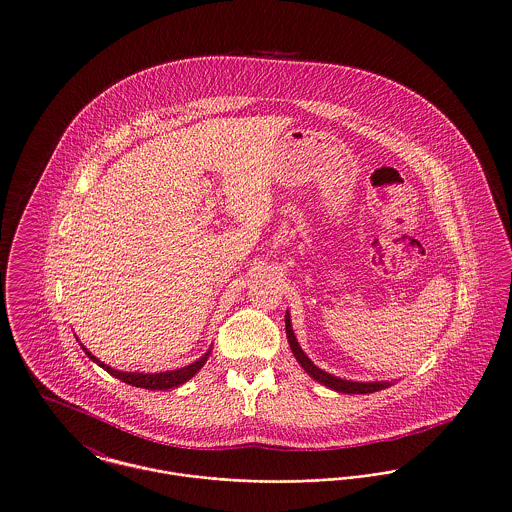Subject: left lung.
Returning <instances> with one entry per match:
<instances>
[{
  "instance_id": "left-lung-1",
  "label": "left lung",
  "mask_w": 512,
  "mask_h": 512,
  "mask_svg": "<svg viewBox=\"0 0 512 512\" xmlns=\"http://www.w3.org/2000/svg\"><path fill=\"white\" fill-rule=\"evenodd\" d=\"M286 336H288V343L292 349L293 357L297 359V363L303 366V370L317 380L318 384L330 388V390L340 391V393H374V391L386 390L393 386V382H353V380H343L338 378L322 368H318L301 349V345L297 343V338L293 334L292 318H290V311H286Z\"/></svg>"
}]
</instances>
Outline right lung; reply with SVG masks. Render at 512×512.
<instances>
[{
	"label": "right lung",
	"mask_w": 512,
	"mask_h": 512,
	"mask_svg": "<svg viewBox=\"0 0 512 512\" xmlns=\"http://www.w3.org/2000/svg\"><path fill=\"white\" fill-rule=\"evenodd\" d=\"M82 351L88 355V359H92L96 365L101 366L103 370H107L111 376L119 378L124 384L128 386H136V388H144V390H171V388H178L182 386L184 382L192 380L195 374L203 368V365L207 363L209 355H211V349H207L205 355H201L197 361H194L192 365L182 366V368H176V370H165V372H155V374H146V372H124V370H115L111 366L101 363L98 357H94L86 347L84 343H80Z\"/></svg>",
	"instance_id": "right-lung-1"
}]
</instances>
